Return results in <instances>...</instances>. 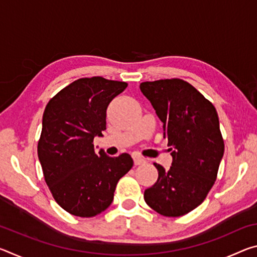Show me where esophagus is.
<instances>
[{
    "label": "esophagus",
    "instance_id": "obj_1",
    "mask_svg": "<svg viewBox=\"0 0 257 257\" xmlns=\"http://www.w3.org/2000/svg\"><path fill=\"white\" fill-rule=\"evenodd\" d=\"M146 162L144 158H142L141 155H135L134 156V163L135 165H141V164H144Z\"/></svg>",
    "mask_w": 257,
    "mask_h": 257
}]
</instances>
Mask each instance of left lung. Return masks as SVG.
<instances>
[{
	"instance_id": "1",
	"label": "left lung",
	"mask_w": 257,
	"mask_h": 257,
	"mask_svg": "<svg viewBox=\"0 0 257 257\" xmlns=\"http://www.w3.org/2000/svg\"><path fill=\"white\" fill-rule=\"evenodd\" d=\"M141 90L163 122L172 155L169 170L154 163L159 178L144 199L161 215H185L201 205L216 180L224 153L217 112L194 86L178 78L142 82Z\"/></svg>"
}]
</instances>
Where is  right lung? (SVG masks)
Returning a JSON list of instances; mask_svg holds the SVG:
<instances>
[{
  "label": "right lung",
  "instance_id": "obj_1",
  "mask_svg": "<svg viewBox=\"0 0 257 257\" xmlns=\"http://www.w3.org/2000/svg\"><path fill=\"white\" fill-rule=\"evenodd\" d=\"M124 81L80 78L50 99L43 114L38 159L55 202L72 215L92 217L111 205L116 184L133 168L132 156L94 151L106 129V108Z\"/></svg>",
  "mask_w": 257,
  "mask_h": 257
}]
</instances>
